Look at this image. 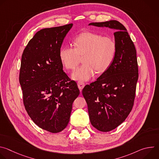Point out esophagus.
I'll return each mask as SVG.
<instances>
[{
  "mask_svg": "<svg viewBox=\"0 0 159 159\" xmlns=\"http://www.w3.org/2000/svg\"><path fill=\"white\" fill-rule=\"evenodd\" d=\"M77 85H78L79 89L80 90H82V89H83V88L84 87V86H85L84 82H82V81H79V82H77Z\"/></svg>",
  "mask_w": 159,
  "mask_h": 159,
  "instance_id": "esophagus-1",
  "label": "esophagus"
}]
</instances>
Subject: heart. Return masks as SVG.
Returning <instances> with one entry per match:
<instances>
[{
  "instance_id": "obj_1",
  "label": "heart",
  "mask_w": 159,
  "mask_h": 159,
  "mask_svg": "<svg viewBox=\"0 0 159 159\" xmlns=\"http://www.w3.org/2000/svg\"><path fill=\"white\" fill-rule=\"evenodd\" d=\"M74 47L65 45L59 53L61 61L69 70L75 69L83 56L84 63L73 72L74 80H88L98 74L104 72L115 57L116 44L110 37L84 32L75 37Z\"/></svg>"
}]
</instances>
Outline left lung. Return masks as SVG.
<instances>
[{
  "label": "left lung",
  "instance_id": "obj_1",
  "mask_svg": "<svg viewBox=\"0 0 159 159\" xmlns=\"http://www.w3.org/2000/svg\"><path fill=\"white\" fill-rule=\"evenodd\" d=\"M89 25L116 30L114 60L95 82L82 90L90 123L99 131L107 132L121 125L133 108L139 79L137 51L126 29L119 21L91 22Z\"/></svg>",
  "mask_w": 159,
  "mask_h": 159
}]
</instances>
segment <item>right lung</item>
<instances>
[{"label":"right lung","mask_w":159,"mask_h":159,"mask_svg":"<svg viewBox=\"0 0 159 159\" xmlns=\"http://www.w3.org/2000/svg\"><path fill=\"white\" fill-rule=\"evenodd\" d=\"M73 24L38 31L22 55L19 83L28 115L39 128L55 133L69 122L80 94L77 83L63 70L60 50Z\"/></svg>","instance_id":"1"}]
</instances>
